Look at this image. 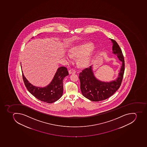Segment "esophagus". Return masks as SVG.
Instances as JSON below:
<instances>
[{
  "instance_id": "1",
  "label": "esophagus",
  "mask_w": 147,
  "mask_h": 147,
  "mask_svg": "<svg viewBox=\"0 0 147 147\" xmlns=\"http://www.w3.org/2000/svg\"><path fill=\"white\" fill-rule=\"evenodd\" d=\"M76 73V71L74 69H71L69 70V74H75Z\"/></svg>"
}]
</instances>
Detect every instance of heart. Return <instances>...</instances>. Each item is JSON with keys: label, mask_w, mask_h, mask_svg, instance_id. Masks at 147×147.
I'll return each instance as SVG.
<instances>
[{"label": "heart", "mask_w": 147, "mask_h": 147, "mask_svg": "<svg viewBox=\"0 0 147 147\" xmlns=\"http://www.w3.org/2000/svg\"><path fill=\"white\" fill-rule=\"evenodd\" d=\"M96 51V47L91 42H85L75 45L70 49L69 53H65L67 59L72 58V55L78 56V62L81 67H85L89 64Z\"/></svg>", "instance_id": "heart-1"}]
</instances>
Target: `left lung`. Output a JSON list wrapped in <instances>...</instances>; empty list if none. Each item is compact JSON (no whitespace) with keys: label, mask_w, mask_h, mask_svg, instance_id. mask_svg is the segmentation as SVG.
I'll use <instances>...</instances> for the list:
<instances>
[{"label":"left lung","mask_w":147,"mask_h":147,"mask_svg":"<svg viewBox=\"0 0 147 147\" xmlns=\"http://www.w3.org/2000/svg\"><path fill=\"white\" fill-rule=\"evenodd\" d=\"M110 40L113 44L112 53L122 62L117 79L109 82L100 80L94 74L93 65L83 69L79 74L82 94L91 101H101L110 97L119 88L122 82L125 70L123 55L117 42Z\"/></svg>","instance_id":"1"}]
</instances>
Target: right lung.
Instances as JSON below:
<instances>
[{
  "instance_id": "right-lung-1",
  "label": "right lung",
  "mask_w": 147,
  "mask_h": 147,
  "mask_svg": "<svg viewBox=\"0 0 147 147\" xmlns=\"http://www.w3.org/2000/svg\"><path fill=\"white\" fill-rule=\"evenodd\" d=\"M22 68V67H21ZM22 72L23 79L26 88L32 95L41 101L48 103L55 102L61 98L63 93V80L68 75L67 68L61 67L57 69L52 82L43 88L34 86L29 82Z\"/></svg>"
}]
</instances>
